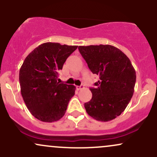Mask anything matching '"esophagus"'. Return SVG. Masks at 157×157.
<instances>
[{
  "mask_svg": "<svg viewBox=\"0 0 157 157\" xmlns=\"http://www.w3.org/2000/svg\"><path fill=\"white\" fill-rule=\"evenodd\" d=\"M77 89H84V85H81V86H77Z\"/></svg>",
  "mask_w": 157,
  "mask_h": 157,
  "instance_id": "1",
  "label": "esophagus"
}]
</instances>
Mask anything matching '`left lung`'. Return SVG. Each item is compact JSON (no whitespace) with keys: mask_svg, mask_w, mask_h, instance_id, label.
<instances>
[{"mask_svg":"<svg viewBox=\"0 0 157 157\" xmlns=\"http://www.w3.org/2000/svg\"><path fill=\"white\" fill-rule=\"evenodd\" d=\"M81 55L93 74L100 76L91 88L92 97L84 104L86 112L96 120L108 122L120 116L134 91L136 71L130 60L111 45L79 46Z\"/></svg>","mask_w":157,"mask_h":157,"instance_id":"8db88e82","label":"left lung"}]
</instances>
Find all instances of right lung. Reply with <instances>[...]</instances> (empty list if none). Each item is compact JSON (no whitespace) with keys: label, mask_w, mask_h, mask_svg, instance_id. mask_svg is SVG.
<instances>
[{"label":"right lung","mask_w":157,"mask_h":157,"mask_svg":"<svg viewBox=\"0 0 157 157\" xmlns=\"http://www.w3.org/2000/svg\"><path fill=\"white\" fill-rule=\"evenodd\" d=\"M77 46L44 43L29 54L19 72L21 92L30 113L42 122L57 121L64 116L75 95L72 85L57 82L59 70Z\"/></svg>","instance_id":"obj_1"}]
</instances>
